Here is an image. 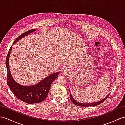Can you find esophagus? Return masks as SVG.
Returning <instances> with one entry per match:
<instances>
[{"label":"esophagus","instance_id":"obj_1","mask_svg":"<svg viewBox=\"0 0 125 125\" xmlns=\"http://www.w3.org/2000/svg\"><path fill=\"white\" fill-rule=\"evenodd\" d=\"M62 72L63 73H65V74H67V73H68V70L67 68H63V70H62Z\"/></svg>","mask_w":125,"mask_h":125}]
</instances>
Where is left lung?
Here are the masks:
<instances>
[{
  "mask_svg": "<svg viewBox=\"0 0 125 125\" xmlns=\"http://www.w3.org/2000/svg\"><path fill=\"white\" fill-rule=\"evenodd\" d=\"M69 97H70V99H71V101H72V102L74 103V104L76 105H77V106H95V105H98L100 104H101L102 102H104L105 100H106V99L108 98V96L105 98L104 99L102 100L101 101H100L98 102H95V103H80L77 102V101H76L74 99V98H73L71 93H69Z\"/></svg>",
  "mask_w": 125,
  "mask_h": 125,
  "instance_id": "1",
  "label": "left lung"
}]
</instances>
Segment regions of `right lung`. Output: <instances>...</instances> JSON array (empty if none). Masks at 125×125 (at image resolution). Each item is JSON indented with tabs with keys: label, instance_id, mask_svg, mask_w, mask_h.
<instances>
[{
	"label": "right lung",
	"instance_id": "obj_1",
	"mask_svg": "<svg viewBox=\"0 0 125 125\" xmlns=\"http://www.w3.org/2000/svg\"><path fill=\"white\" fill-rule=\"evenodd\" d=\"M35 31V30L32 29L22 33L15 40L14 43H16L20 39ZM11 48L9 50L6 59V65L7 68V83L8 86L14 95L24 102L29 104H33V103H38L42 102L47 98L50 89L51 85L53 81L57 77L59 73H56L49 76L42 82L35 85L24 86L20 85L13 80L9 67V57H10Z\"/></svg>",
	"mask_w": 125,
	"mask_h": 125
}]
</instances>
